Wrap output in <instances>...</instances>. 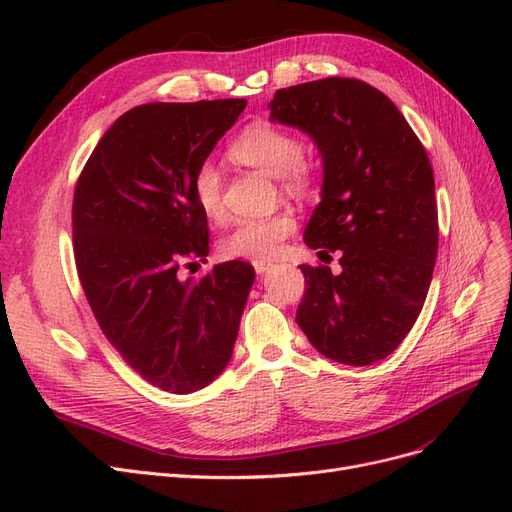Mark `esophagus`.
<instances>
[{"instance_id":"esophagus-1","label":"esophagus","mask_w":512,"mask_h":512,"mask_svg":"<svg viewBox=\"0 0 512 512\" xmlns=\"http://www.w3.org/2000/svg\"><path fill=\"white\" fill-rule=\"evenodd\" d=\"M252 267L256 273H265L273 267V262L271 260H252Z\"/></svg>"}]
</instances>
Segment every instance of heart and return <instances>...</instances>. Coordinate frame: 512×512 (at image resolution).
<instances>
[{
    "instance_id": "1",
    "label": "heart",
    "mask_w": 512,
    "mask_h": 512,
    "mask_svg": "<svg viewBox=\"0 0 512 512\" xmlns=\"http://www.w3.org/2000/svg\"><path fill=\"white\" fill-rule=\"evenodd\" d=\"M230 156L237 162L262 170L271 177H284L290 188L305 185L303 143L292 132L260 123L247 128L230 147ZM192 194L198 209L207 218H222V173L213 162H203L192 177ZM294 230V220L288 213H275L267 218L239 220L232 226L220 250L228 258H269L280 243Z\"/></svg>"
}]
</instances>
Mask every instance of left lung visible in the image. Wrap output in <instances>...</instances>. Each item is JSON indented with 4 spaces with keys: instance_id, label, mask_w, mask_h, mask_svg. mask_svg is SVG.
Listing matches in <instances>:
<instances>
[{
    "instance_id": "1",
    "label": "left lung",
    "mask_w": 512,
    "mask_h": 512,
    "mask_svg": "<svg viewBox=\"0 0 512 512\" xmlns=\"http://www.w3.org/2000/svg\"><path fill=\"white\" fill-rule=\"evenodd\" d=\"M271 121L299 128L322 158L320 203L303 241L339 254L342 271L301 265L297 324L320 354L363 367L414 327L438 254V207L427 151L399 108L359 79L275 91ZM331 260V256H329Z\"/></svg>"
}]
</instances>
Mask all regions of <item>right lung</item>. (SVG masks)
I'll use <instances>...</instances> for the list:
<instances>
[{"label": "right lung", "instance_id": "add662e5", "mask_svg": "<svg viewBox=\"0 0 512 512\" xmlns=\"http://www.w3.org/2000/svg\"><path fill=\"white\" fill-rule=\"evenodd\" d=\"M245 104L132 108L104 132L74 190V258L91 312L123 361L168 393H194L226 369L256 277L243 260L198 282L179 273L209 254L192 177Z\"/></svg>", "mask_w": 512, "mask_h": 512}]
</instances>
